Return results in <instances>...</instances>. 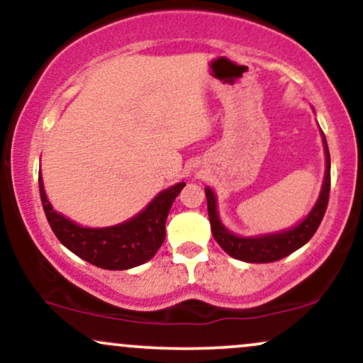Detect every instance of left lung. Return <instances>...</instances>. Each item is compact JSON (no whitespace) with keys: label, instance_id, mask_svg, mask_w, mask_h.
<instances>
[{"label":"left lung","instance_id":"obj_1","mask_svg":"<svg viewBox=\"0 0 363 363\" xmlns=\"http://www.w3.org/2000/svg\"><path fill=\"white\" fill-rule=\"evenodd\" d=\"M324 141V153H326V176H324L323 189H320L319 199L312 211L301 223L289 230L278 232V234L259 235V237H239L228 232L223 227L218 218L216 211V198L215 193L206 187V201H208V216L211 223V234L215 240L220 244L228 256L245 262H273L283 259L297 249H301L303 244H307L319 228L323 216L326 213L328 201H329V189H331V160H329V150L326 143V136L323 133Z\"/></svg>","mask_w":363,"mask_h":363}]
</instances>
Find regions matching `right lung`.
I'll return each mask as SVG.
<instances>
[{
    "label": "right lung",
    "instance_id": "add662e5",
    "mask_svg": "<svg viewBox=\"0 0 363 363\" xmlns=\"http://www.w3.org/2000/svg\"><path fill=\"white\" fill-rule=\"evenodd\" d=\"M186 182L157 194L141 213L128 222L107 228H85L52 210L39 177L40 201L44 213L60 242L90 264L104 269H129L155 256L165 239V222L174 199Z\"/></svg>",
    "mask_w": 363,
    "mask_h": 363
}]
</instances>
